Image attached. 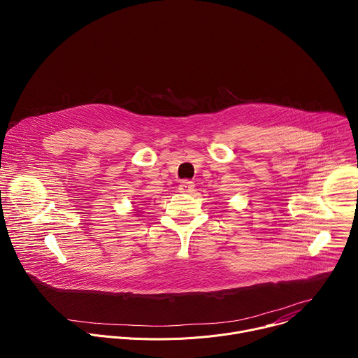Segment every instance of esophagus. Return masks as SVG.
Masks as SVG:
<instances>
[{"mask_svg": "<svg viewBox=\"0 0 358 358\" xmlns=\"http://www.w3.org/2000/svg\"><path fill=\"white\" fill-rule=\"evenodd\" d=\"M178 189H180V192H191L194 189V182L188 181V180H184V181L180 182Z\"/></svg>", "mask_w": 358, "mask_h": 358, "instance_id": "1", "label": "esophagus"}]
</instances>
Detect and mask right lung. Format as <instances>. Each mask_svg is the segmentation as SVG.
Here are the masks:
<instances>
[{
	"label": "right lung",
	"instance_id": "obj_1",
	"mask_svg": "<svg viewBox=\"0 0 358 358\" xmlns=\"http://www.w3.org/2000/svg\"><path fill=\"white\" fill-rule=\"evenodd\" d=\"M136 215H138V214H136Z\"/></svg>",
	"mask_w": 358,
	"mask_h": 358
}]
</instances>
